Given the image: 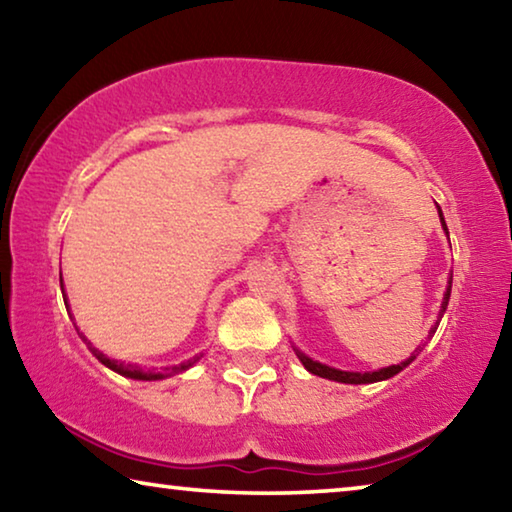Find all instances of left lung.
<instances>
[{
	"label": "left lung",
	"instance_id": "8db88e82",
	"mask_svg": "<svg viewBox=\"0 0 512 512\" xmlns=\"http://www.w3.org/2000/svg\"><path fill=\"white\" fill-rule=\"evenodd\" d=\"M436 207H438V216H440V223H443L445 235L449 237V232H447V223H445V216H443V210H440V205H436ZM449 296H452V273H449V280H447V291H445V296H443V307H440V314H438L436 325H433V327L429 329V336L436 334L440 318H443L445 309H447V305H449ZM293 350H296L300 363H302V366H305V368L311 372V375H318V377H323V379H332V381H341V384H375V381L391 379V377H395V375H397V372H402L406 366H409V363H413L415 354H418V350H415L409 359L402 361V363H397V366H388V368H379V370H370V372H352V370H339V368L325 366V363L314 361L311 357H307L305 352H300L298 348H293Z\"/></svg>",
	"mask_w": 512,
	"mask_h": 512
}]
</instances>
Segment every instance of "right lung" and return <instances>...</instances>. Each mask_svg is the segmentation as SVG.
<instances>
[{
  "label": "right lung",
  "instance_id": "1",
  "mask_svg": "<svg viewBox=\"0 0 512 512\" xmlns=\"http://www.w3.org/2000/svg\"><path fill=\"white\" fill-rule=\"evenodd\" d=\"M60 289H63V275H60ZM63 300H65V307H67V314H69V305H67V296H65V289H63ZM76 332H79V327H76ZM79 336L81 339L88 343V348H90V352L94 354V357H97L103 366L106 368H110V370H115V372H119L121 377H128V379H140V381H155V379H164V377H173V375H180V372H185V370H189L194 366V363L203 357V354H196L194 359H187V361H183V363H178V366H171V368H167L164 372H151V370H142V368H137L135 363H124V361H117V359H110V357H106V354H103L101 350H97V348H92V343L85 339V336L79 332Z\"/></svg>",
  "mask_w": 512,
  "mask_h": 512
}]
</instances>
